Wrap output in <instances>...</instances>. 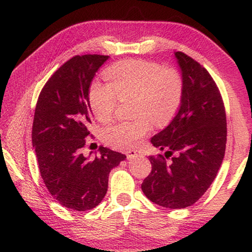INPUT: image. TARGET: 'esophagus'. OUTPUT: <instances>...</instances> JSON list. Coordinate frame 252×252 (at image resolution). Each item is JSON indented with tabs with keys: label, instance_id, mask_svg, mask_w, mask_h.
Returning a JSON list of instances; mask_svg holds the SVG:
<instances>
[{
	"label": "esophagus",
	"instance_id": "34e87169",
	"mask_svg": "<svg viewBox=\"0 0 252 252\" xmlns=\"http://www.w3.org/2000/svg\"><path fill=\"white\" fill-rule=\"evenodd\" d=\"M126 157H127V159H131V158H133V157H137V156H141V151H139V150H127L126 153Z\"/></svg>",
	"mask_w": 252,
	"mask_h": 252
}]
</instances>
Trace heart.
I'll return each mask as SVG.
<instances>
[{
    "mask_svg": "<svg viewBox=\"0 0 252 252\" xmlns=\"http://www.w3.org/2000/svg\"><path fill=\"white\" fill-rule=\"evenodd\" d=\"M109 83L94 82L89 97L95 117L101 121L111 118L119 97H134L133 113L129 121H119L106 126L103 139L115 148H132L150 132L153 118L161 125L173 117L182 98V81L177 73L162 69L155 63L125 61L107 69Z\"/></svg>",
    "mask_w": 252,
    "mask_h": 252,
    "instance_id": "heart-1",
    "label": "heart"
}]
</instances>
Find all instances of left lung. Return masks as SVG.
Masks as SVG:
<instances>
[{"label": "left lung", "instance_id": "left-lung-1", "mask_svg": "<svg viewBox=\"0 0 252 252\" xmlns=\"http://www.w3.org/2000/svg\"><path fill=\"white\" fill-rule=\"evenodd\" d=\"M182 73L181 107L171 122L151 138L163 151L150 156L151 171L143 194L168 209L197 202L213 183L225 153L226 117L217 84L189 56L175 53Z\"/></svg>", "mask_w": 252, "mask_h": 252}]
</instances>
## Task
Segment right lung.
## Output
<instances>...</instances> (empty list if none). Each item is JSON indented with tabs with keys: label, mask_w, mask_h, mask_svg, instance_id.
I'll use <instances>...</instances> for the list:
<instances>
[{
	"label": "right lung",
	"mask_w": 252,
	"mask_h": 252,
	"mask_svg": "<svg viewBox=\"0 0 252 252\" xmlns=\"http://www.w3.org/2000/svg\"><path fill=\"white\" fill-rule=\"evenodd\" d=\"M109 56H75L55 71L40 92L32 125V146L46 187L67 209L87 211L104 198L110 171L126 155L99 147L82 154L93 121L90 86Z\"/></svg>",
	"instance_id": "1"
}]
</instances>
